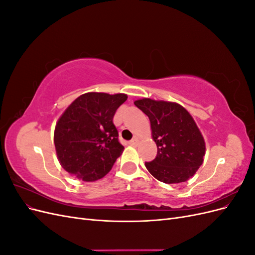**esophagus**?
I'll list each match as a JSON object with an SVG mask.
<instances>
[{"label": "esophagus", "mask_w": 255, "mask_h": 255, "mask_svg": "<svg viewBox=\"0 0 255 255\" xmlns=\"http://www.w3.org/2000/svg\"><path fill=\"white\" fill-rule=\"evenodd\" d=\"M137 142H138V140H137V138H133L132 140H130L128 143L130 144V145H136L137 144Z\"/></svg>", "instance_id": "obj_1"}]
</instances>
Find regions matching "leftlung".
<instances>
[{
	"instance_id": "8db88e82",
	"label": "left lung",
	"mask_w": 255,
	"mask_h": 255,
	"mask_svg": "<svg viewBox=\"0 0 255 255\" xmlns=\"http://www.w3.org/2000/svg\"><path fill=\"white\" fill-rule=\"evenodd\" d=\"M134 104L148 116L157 154L144 165L160 182L174 184L187 181L203 163L205 142L189 113L172 102L151 99Z\"/></svg>"
}]
</instances>
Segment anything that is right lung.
Masks as SVG:
<instances>
[{
    "label": "right lung",
    "mask_w": 255,
    "mask_h": 255,
    "mask_svg": "<svg viewBox=\"0 0 255 255\" xmlns=\"http://www.w3.org/2000/svg\"><path fill=\"white\" fill-rule=\"evenodd\" d=\"M123 94L88 92L61 115L54 132L59 163L67 172L91 182L110 172L123 151L113 119L127 101Z\"/></svg>",
    "instance_id": "add662e5"
}]
</instances>
